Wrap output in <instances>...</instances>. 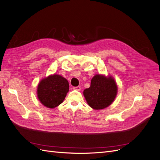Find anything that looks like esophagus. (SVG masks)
<instances>
[{"label":"esophagus","instance_id":"esophagus-1","mask_svg":"<svg viewBox=\"0 0 160 160\" xmlns=\"http://www.w3.org/2000/svg\"><path fill=\"white\" fill-rule=\"evenodd\" d=\"M72 89H75V90H77V91H80L81 90V87H79V86L73 87V88H72Z\"/></svg>","mask_w":160,"mask_h":160}]
</instances>
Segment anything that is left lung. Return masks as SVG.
I'll return each instance as SVG.
<instances>
[{"label": "left lung", "mask_w": 160, "mask_h": 160, "mask_svg": "<svg viewBox=\"0 0 160 160\" xmlns=\"http://www.w3.org/2000/svg\"><path fill=\"white\" fill-rule=\"evenodd\" d=\"M118 87L111 77L95 75L91 81L89 88L83 91L88 105L94 109H102L108 107L114 101Z\"/></svg>", "instance_id": "8db88e82"}]
</instances>
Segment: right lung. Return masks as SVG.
Instances as JSON below:
<instances>
[{"mask_svg":"<svg viewBox=\"0 0 160 160\" xmlns=\"http://www.w3.org/2000/svg\"><path fill=\"white\" fill-rule=\"evenodd\" d=\"M69 91V82L59 75H52L41 80L37 88L41 103L49 108H55L65 99Z\"/></svg>","mask_w":160,"mask_h":160,"instance_id":"1","label":"right lung"}]
</instances>
